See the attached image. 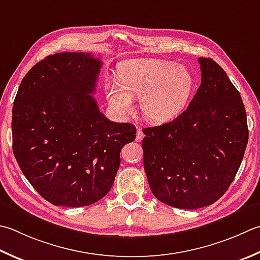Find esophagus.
<instances>
[{
  "label": "esophagus",
  "instance_id": "esophagus-1",
  "mask_svg": "<svg viewBox=\"0 0 260 260\" xmlns=\"http://www.w3.org/2000/svg\"><path fill=\"white\" fill-rule=\"evenodd\" d=\"M143 137H144L143 132H142L140 128H137V132H136V142H141L142 140H143Z\"/></svg>",
  "mask_w": 260,
  "mask_h": 260
}]
</instances>
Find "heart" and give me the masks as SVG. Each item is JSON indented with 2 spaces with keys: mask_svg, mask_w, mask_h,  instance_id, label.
Instances as JSON below:
<instances>
[{
  "mask_svg": "<svg viewBox=\"0 0 260 260\" xmlns=\"http://www.w3.org/2000/svg\"><path fill=\"white\" fill-rule=\"evenodd\" d=\"M195 78L186 66L161 59H132L118 69V80L105 84L108 103L119 116L133 109L140 96V108L153 124H166L179 117L194 93Z\"/></svg>",
  "mask_w": 260,
  "mask_h": 260,
  "instance_id": "heart-1",
  "label": "heart"
}]
</instances>
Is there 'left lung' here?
Segmentation results:
<instances>
[{
    "mask_svg": "<svg viewBox=\"0 0 260 260\" xmlns=\"http://www.w3.org/2000/svg\"><path fill=\"white\" fill-rule=\"evenodd\" d=\"M202 81L189 106L169 123L143 129L152 194L181 208L212 205L235 179L248 143L241 95L220 65L198 58Z\"/></svg>",
    "mask_w": 260,
    "mask_h": 260,
    "instance_id": "obj_1",
    "label": "left lung"
}]
</instances>
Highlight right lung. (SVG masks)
Wrapping results in <instances>:
<instances>
[{
	"instance_id": "obj_1",
	"label": "right lung",
	"mask_w": 260,
	"mask_h": 260,
	"mask_svg": "<svg viewBox=\"0 0 260 260\" xmlns=\"http://www.w3.org/2000/svg\"><path fill=\"white\" fill-rule=\"evenodd\" d=\"M103 63L90 53H57L24 75L12 109L13 154L38 194L56 206L105 197L120 150L136 128L110 121L92 95Z\"/></svg>"
}]
</instances>
